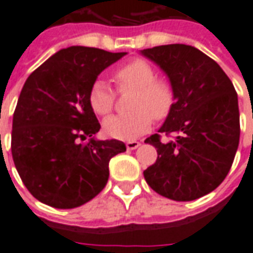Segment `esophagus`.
I'll return each instance as SVG.
<instances>
[{
  "instance_id": "obj_1",
  "label": "esophagus",
  "mask_w": 253,
  "mask_h": 253,
  "mask_svg": "<svg viewBox=\"0 0 253 253\" xmlns=\"http://www.w3.org/2000/svg\"><path fill=\"white\" fill-rule=\"evenodd\" d=\"M139 145H141V143L137 142V141H130V142L126 143V148L128 149V150H135Z\"/></svg>"
}]
</instances>
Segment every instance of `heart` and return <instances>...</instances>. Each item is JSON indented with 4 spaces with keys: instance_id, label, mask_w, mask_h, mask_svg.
I'll use <instances>...</instances> for the list:
<instances>
[{
    "instance_id": "b5f03b06",
    "label": "heart",
    "mask_w": 253,
    "mask_h": 253,
    "mask_svg": "<svg viewBox=\"0 0 253 253\" xmlns=\"http://www.w3.org/2000/svg\"><path fill=\"white\" fill-rule=\"evenodd\" d=\"M121 89H134L128 114H119L103 122V130L111 138L132 141L148 131L154 119L161 121L169 115L175 104V92L168 81L156 80V72L146 61L134 59L115 72ZM115 93L110 85L97 80L89 90V104L99 115L111 112Z\"/></svg>"
}]
</instances>
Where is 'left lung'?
<instances>
[{"mask_svg": "<svg viewBox=\"0 0 253 253\" xmlns=\"http://www.w3.org/2000/svg\"><path fill=\"white\" fill-rule=\"evenodd\" d=\"M141 55L165 73L175 92V104L159 132L175 134L161 142L157 160L143 170L157 194L188 202L217 188L233 164L240 141L239 100L234 86L214 59L196 47L165 44L141 50Z\"/></svg>", "mask_w": 253, "mask_h": 253, "instance_id": "1", "label": "left lung"}]
</instances>
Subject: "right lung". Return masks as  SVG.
Listing matches in <instances>:
<instances>
[{
	"label": "right lung",
	"mask_w": 253,
	"mask_h": 253,
	"mask_svg": "<svg viewBox=\"0 0 253 253\" xmlns=\"http://www.w3.org/2000/svg\"><path fill=\"white\" fill-rule=\"evenodd\" d=\"M126 54L67 47L27 78L13 114L12 156L42 203L74 209L93 199L108 181L110 160L126 152L122 141L96 139L100 123L89 104L100 73Z\"/></svg>",
	"instance_id": "1"
}]
</instances>
